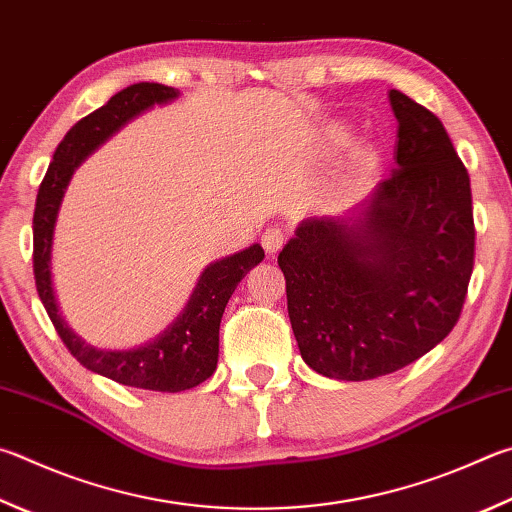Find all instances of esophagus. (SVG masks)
<instances>
[{
    "mask_svg": "<svg viewBox=\"0 0 512 512\" xmlns=\"http://www.w3.org/2000/svg\"><path fill=\"white\" fill-rule=\"evenodd\" d=\"M284 241H286V232H284L282 228L271 226V228L264 230L262 246H264V250H266L268 255H275L277 250H280V248L284 246Z\"/></svg>",
    "mask_w": 512,
    "mask_h": 512,
    "instance_id": "esophagus-1",
    "label": "esophagus"
}]
</instances>
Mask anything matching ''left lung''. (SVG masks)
Here are the masks:
<instances>
[{"instance_id":"1","label":"left lung","mask_w":512,"mask_h":512,"mask_svg":"<svg viewBox=\"0 0 512 512\" xmlns=\"http://www.w3.org/2000/svg\"><path fill=\"white\" fill-rule=\"evenodd\" d=\"M396 167L342 217L304 219L282 248L288 318L313 371L371 380L448 336L475 266L466 165L430 109L389 91Z\"/></svg>"}]
</instances>
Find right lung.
<instances>
[{
	"label": "right lung",
	"mask_w": 512,
	"mask_h": 512,
	"mask_svg": "<svg viewBox=\"0 0 512 512\" xmlns=\"http://www.w3.org/2000/svg\"><path fill=\"white\" fill-rule=\"evenodd\" d=\"M179 96V89L159 82H138L111 96L107 105L96 109L73 125L53 154L49 170L37 190L33 215V273L37 295L53 322L55 331L82 367L116 380L120 385L152 389V392H183L197 387L217 369L219 324L230 295L250 268L264 259L259 244L219 259L201 273L188 304L170 327L154 340L134 349H98L76 336L58 309L51 282V246L64 190L76 167L116 134L127 120L154 105Z\"/></svg>",
	"instance_id": "1"
}]
</instances>
